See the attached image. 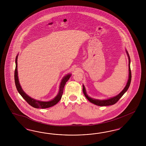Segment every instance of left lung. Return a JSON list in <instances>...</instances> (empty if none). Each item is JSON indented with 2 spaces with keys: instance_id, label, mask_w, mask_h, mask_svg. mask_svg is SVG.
Listing matches in <instances>:
<instances>
[{
  "instance_id": "1",
  "label": "left lung",
  "mask_w": 146,
  "mask_h": 146,
  "mask_svg": "<svg viewBox=\"0 0 146 146\" xmlns=\"http://www.w3.org/2000/svg\"><path fill=\"white\" fill-rule=\"evenodd\" d=\"M126 52L127 53V56H128V60H129V64H128V67H129V78H128V80L126 87L124 88V89L123 90V91L120 93L119 94H118V95H117L115 97H112L109 99L108 100H96V99H94L91 97H89L88 95L87 94L86 92V89L84 87V86L83 85V93L84 94V95L86 97L88 100L89 101L94 103L95 105H97L98 106H111V105H113L115 103H116L119 100L120 98L123 96V95H124L125 93L128 90V88L129 87V85L131 84V78H132V74H131V68H130V58L128 54V52L126 51Z\"/></svg>"
}]
</instances>
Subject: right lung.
Masks as SVG:
<instances>
[{
  "instance_id": "add662e5",
  "label": "right lung",
  "mask_w": 146,
  "mask_h": 146,
  "mask_svg": "<svg viewBox=\"0 0 146 146\" xmlns=\"http://www.w3.org/2000/svg\"><path fill=\"white\" fill-rule=\"evenodd\" d=\"M18 56H17L16 59H15L16 66H15V71H14V80H15V86H16V88L18 90V92L19 93V94L21 95V96L25 100V101L30 106H33L35 108L45 109V108H48L51 107V106L56 105L62 98V94H63V90H64V86L66 84V82L70 79L71 74H68V75H66L62 79L60 85L59 93L58 94L57 96L55 97L52 101H50L49 102H43V101L35 100V99H33L31 97H29V96H28L23 91L22 88L21 87V86L20 85V83H19V79H18V69H17Z\"/></svg>"
}]
</instances>
